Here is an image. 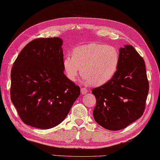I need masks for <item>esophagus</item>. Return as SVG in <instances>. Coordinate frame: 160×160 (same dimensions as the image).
Wrapping results in <instances>:
<instances>
[{"label": "esophagus", "mask_w": 160, "mask_h": 160, "mask_svg": "<svg viewBox=\"0 0 160 160\" xmlns=\"http://www.w3.org/2000/svg\"><path fill=\"white\" fill-rule=\"evenodd\" d=\"M81 92L82 94H85L88 92V89L86 88H81Z\"/></svg>", "instance_id": "obj_1"}]
</instances>
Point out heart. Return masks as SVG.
Listing matches in <instances>:
<instances>
[{
  "label": "heart",
  "mask_w": 160,
  "mask_h": 160,
  "mask_svg": "<svg viewBox=\"0 0 160 160\" xmlns=\"http://www.w3.org/2000/svg\"><path fill=\"white\" fill-rule=\"evenodd\" d=\"M72 57L65 56L62 65L68 79L75 81L81 75L93 86H100L111 81L118 71L120 54L115 47L91 42L77 47Z\"/></svg>",
  "instance_id": "1"
}]
</instances>
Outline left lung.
<instances>
[{
    "label": "left lung",
    "instance_id": "8db88e82",
    "mask_svg": "<svg viewBox=\"0 0 160 160\" xmlns=\"http://www.w3.org/2000/svg\"><path fill=\"white\" fill-rule=\"evenodd\" d=\"M120 62L112 79L93 88L96 122L108 130L126 128L142 115L149 92L145 61L132 45L119 49Z\"/></svg>",
    "mask_w": 160,
    "mask_h": 160
}]
</instances>
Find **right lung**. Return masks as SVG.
Wrapping results in <instances>:
<instances>
[{
  "label": "right lung",
  "instance_id": "add662e5",
  "mask_svg": "<svg viewBox=\"0 0 160 160\" xmlns=\"http://www.w3.org/2000/svg\"><path fill=\"white\" fill-rule=\"evenodd\" d=\"M62 40L36 38L27 44L11 72V100L22 121L40 129L58 126L80 95L64 73Z\"/></svg>",
  "mask_w": 160,
  "mask_h": 160
}]
</instances>
